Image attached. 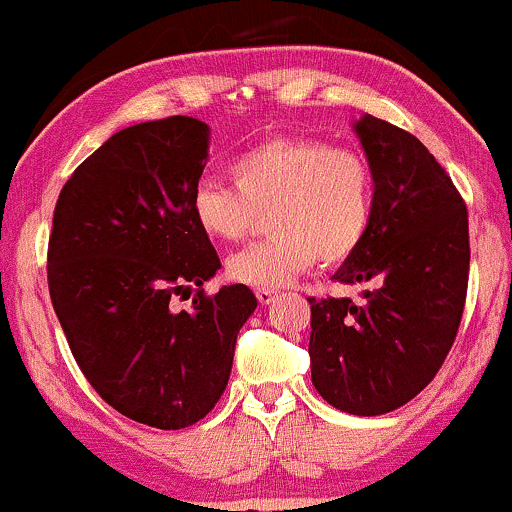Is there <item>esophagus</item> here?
Instances as JSON below:
<instances>
[{
    "label": "esophagus",
    "instance_id": "1",
    "mask_svg": "<svg viewBox=\"0 0 512 512\" xmlns=\"http://www.w3.org/2000/svg\"><path fill=\"white\" fill-rule=\"evenodd\" d=\"M255 295H257V300H260L262 305H272L274 300H279L281 293L274 291V288H257Z\"/></svg>",
    "mask_w": 512,
    "mask_h": 512
}]
</instances>
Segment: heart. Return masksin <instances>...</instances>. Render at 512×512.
Returning a JSON list of instances; mask_svg holds the SVG:
<instances>
[{"label": "heart", "mask_w": 512, "mask_h": 512, "mask_svg": "<svg viewBox=\"0 0 512 512\" xmlns=\"http://www.w3.org/2000/svg\"><path fill=\"white\" fill-rule=\"evenodd\" d=\"M231 183L205 178L190 214L214 243L238 240L267 212L272 238L236 252L226 274L238 283L279 288L324 262L360 248L374 214L372 166L360 152L317 138H272L229 166Z\"/></svg>", "instance_id": "heart-1"}]
</instances>
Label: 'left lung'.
Listing matches in <instances>:
<instances>
[{"label":"left lung","instance_id":"8db88e82","mask_svg":"<svg viewBox=\"0 0 512 512\" xmlns=\"http://www.w3.org/2000/svg\"><path fill=\"white\" fill-rule=\"evenodd\" d=\"M353 128L372 166L374 214L334 279L374 288L365 305L307 298L310 360L326 403L374 417L415 398L446 360L465 307L470 231L451 176L415 135L372 114Z\"/></svg>","mask_w":512,"mask_h":512}]
</instances>
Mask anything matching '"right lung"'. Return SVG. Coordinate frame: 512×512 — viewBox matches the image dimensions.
<instances>
[{
	"mask_svg": "<svg viewBox=\"0 0 512 512\" xmlns=\"http://www.w3.org/2000/svg\"><path fill=\"white\" fill-rule=\"evenodd\" d=\"M209 126L190 116L135 123L73 171L54 207L47 281L80 372L131 420L183 429L229 384L240 326L257 298L243 283L205 295L221 267L190 195ZM198 288L176 313L174 294Z\"/></svg>",
	"mask_w": 512,
	"mask_h": 512,
	"instance_id": "right-lung-1",
	"label": "right lung"
}]
</instances>
